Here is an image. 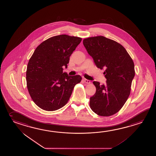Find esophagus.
<instances>
[{"label": "esophagus", "mask_w": 156, "mask_h": 156, "mask_svg": "<svg viewBox=\"0 0 156 156\" xmlns=\"http://www.w3.org/2000/svg\"><path fill=\"white\" fill-rule=\"evenodd\" d=\"M83 81L84 82V83H87V84H89V83H91V81L89 80L86 79L85 78H83Z\"/></svg>", "instance_id": "esophagus-1"}]
</instances>
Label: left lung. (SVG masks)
<instances>
[{"instance_id": "8db88e82", "label": "left lung", "mask_w": 156, "mask_h": 156, "mask_svg": "<svg viewBox=\"0 0 156 156\" xmlns=\"http://www.w3.org/2000/svg\"><path fill=\"white\" fill-rule=\"evenodd\" d=\"M83 44L98 68L105 70L107 79L102 85L93 82L96 91L90 98V108L98 116H112L121 109L129 96L134 62L122 45L103 36L84 39Z\"/></svg>"}]
</instances>
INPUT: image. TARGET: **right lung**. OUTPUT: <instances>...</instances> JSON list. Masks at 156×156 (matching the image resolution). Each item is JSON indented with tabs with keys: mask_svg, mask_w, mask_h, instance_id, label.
I'll list each match as a JSON object with an SVG mask.
<instances>
[{
	"mask_svg": "<svg viewBox=\"0 0 156 156\" xmlns=\"http://www.w3.org/2000/svg\"><path fill=\"white\" fill-rule=\"evenodd\" d=\"M82 39L60 35L44 41L35 50L28 64L26 80L28 92L34 103L48 111L58 110L69 100L80 75L63 73L70 56Z\"/></svg>",
	"mask_w": 156,
	"mask_h": 156,
	"instance_id": "add662e5",
	"label": "right lung"
}]
</instances>
